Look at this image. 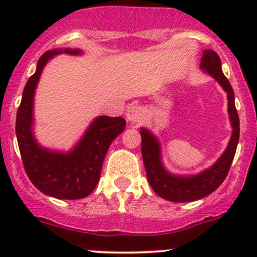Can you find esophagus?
I'll return each mask as SVG.
<instances>
[{
  "label": "esophagus",
  "mask_w": 257,
  "mask_h": 257,
  "mask_svg": "<svg viewBox=\"0 0 257 257\" xmlns=\"http://www.w3.org/2000/svg\"><path fill=\"white\" fill-rule=\"evenodd\" d=\"M126 118L128 122H133V123H138V122H142V119L144 118V110H143L142 106L139 105H130L127 108L126 112Z\"/></svg>",
  "instance_id": "34e87169"
}]
</instances>
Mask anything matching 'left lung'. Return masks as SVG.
<instances>
[{
    "label": "left lung",
    "instance_id": "left-lung-1",
    "mask_svg": "<svg viewBox=\"0 0 257 257\" xmlns=\"http://www.w3.org/2000/svg\"><path fill=\"white\" fill-rule=\"evenodd\" d=\"M201 69L216 79L228 96V113L233 131L228 147L216 162L197 175L171 174L162 163V152L158 138L148 128H140L143 162L149 184L158 196L171 202L197 201L215 192L228 175L239 140V117L234 104V91L228 78L222 73L221 60L213 50L203 51Z\"/></svg>",
    "mask_w": 257,
    "mask_h": 257
}]
</instances>
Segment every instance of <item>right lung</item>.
Returning a JSON list of instances; mask_svg holds the SVG:
<instances>
[{
	"label": "right lung",
	"mask_w": 257,
	"mask_h": 257,
	"mask_svg": "<svg viewBox=\"0 0 257 257\" xmlns=\"http://www.w3.org/2000/svg\"><path fill=\"white\" fill-rule=\"evenodd\" d=\"M63 52L82 55L79 49H54L38 59L37 69L23 91L15 128L23 165L33 185L54 198L79 199L87 197L99 183L106 152L113 140L123 133L126 121L122 117L99 115L68 152L52 151L37 142L33 134L36 87L47 61Z\"/></svg>",
	"instance_id": "1"
}]
</instances>
